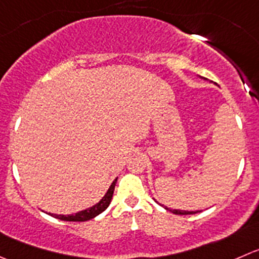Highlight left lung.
I'll use <instances>...</instances> for the list:
<instances>
[{
	"instance_id": "1",
	"label": "left lung",
	"mask_w": 259,
	"mask_h": 259,
	"mask_svg": "<svg viewBox=\"0 0 259 259\" xmlns=\"http://www.w3.org/2000/svg\"><path fill=\"white\" fill-rule=\"evenodd\" d=\"M163 207H164L165 210H168V211L173 212V214L176 215H191V214H196V212H200L201 210H195V211H186V210H180V209H170V207H167L164 206V205H162Z\"/></svg>"
}]
</instances>
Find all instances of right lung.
Instances as JSON below:
<instances>
[{
	"instance_id": "right-lung-1",
	"label": "right lung",
	"mask_w": 259,
	"mask_h": 259,
	"mask_svg": "<svg viewBox=\"0 0 259 259\" xmlns=\"http://www.w3.org/2000/svg\"><path fill=\"white\" fill-rule=\"evenodd\" d=\"M117 178H115L114 182L111 183V186L109 187L107 192L105 193L104 197L97 202L96 205L91 207H87V209L82 210V211L76 212V214H71V215H58V214H52V212H48L50 217L57 218L59 220H64V222H87V220H91L94 218H96L97 215L101 214L102 211L107 209V206L110 205L112 199V195H114V190H115V185H116Z\"/></svg>"
}]
</instances>
